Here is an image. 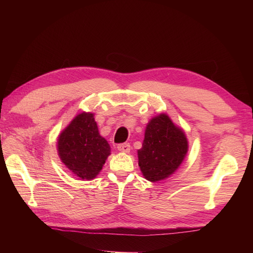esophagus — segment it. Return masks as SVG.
<instances>
[{"label":"esophagus","instance_id":"obj_1","mask_svg":"<svg viewBox=\"0 0 253 253\" xmlns=\"http://www.w3.org/2000/svg\"><path fill=\"white\" fill-rule=\"evenodd\" d=\"M117 149L122 153H128L129 150H131V145H129V143H121V144H118Z\"/></svg>","mask_w":253,"mask_h":253}]
</instances>
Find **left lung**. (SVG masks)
Listing matches in <instances>:
<instances>
[{
    "label": "left lung",
    "instance_id": "1",
    "mask_svg": "<svg viewBox=\"0 0 253 253\" xmlns=\"http://www.w3.org/2000/svg\"><path fill=\"white\" fill-rule=\"evenodd\" d=\"M189 150L183 129L169 115L153 117L145 126L142 147L137 151L143 177L152 182L167 179L177 171Z\"/></svg>",
    "mask_w": 253,
    "mask_h": 253
}]
</instances>
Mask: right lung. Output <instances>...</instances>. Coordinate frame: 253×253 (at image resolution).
Instances as JSON below:
<instances>
[{
    "label": "right lung",
    "instance_id": "obj_1",
    "mask_svg": "<svg viewBox=\"0 0 253 253\" xmlns=\"http://www.w3.org/2000/svg\"><path fill=\"white\" fill-rule=\"evenodd\" d=\"M57 150L67 169L85 180L96 178L111 155L110 144L99 134L90 112L78 114L60 133Z\"/></svg>",
    "mask_w": 253,
    "mask_h": 253
}]
</instances>
